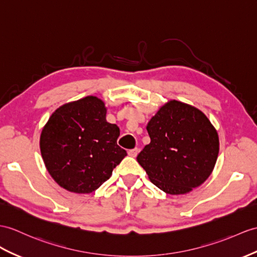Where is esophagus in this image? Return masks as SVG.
Returning <instances> with one entry per match:
<instances>
[{
  "label": "esophagus",
  "instance_id": "1",
  "mask_svg": "<svg viewBox=\"0 0 257 257\" xmlns=\"http://www.w3.org/2000/svg\"><path fill=\"white\" fill-rule=\"evenodd\" d=\"M137 150H139L137 148H134V149H132V150H130V155H131V156H134V157H135V156L137 155Z\"/></svg>",
  "mask_w": 257,
  "mask_h": 257
}]
</instances>
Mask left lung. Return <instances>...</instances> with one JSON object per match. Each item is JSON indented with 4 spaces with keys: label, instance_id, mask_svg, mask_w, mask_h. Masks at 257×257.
I'll return each instance as SVG.
<instances>
[{
    "label": "left lung",
    "instance_id": "left-lung-1",
    "mask_svg": "<svg viewBox=\"0 0 257 257\" xmlns=\"http://www.w3.org/2000/svg\"><path fill=\"white\" fill-rule=\"evenodd\" d=\"M107 110L88 96L62 105L40 136L43 162L56 183L74 193H91L109 180L126 156L117 145L120 128L105 120Z\"/></svg>",
    "mask_w": 257,
    "mask_h": 257
}]
</instances>
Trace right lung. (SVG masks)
I'll return each mask as SVG.
<instances>
[{
	"label": "right lung",
	"instance_id": "1",
	"mask_svg": "<svg viewBox=\"0 0 257 257\" xmlns=\"http://www.w3.org/2000/svg\"><path fill=\"white\" fill-rule=\"evenodd\" d=\"M146 128L150 143L137 161L156 186L178 195L207 180L218 157L219 140L202 111L173 100L160 108Z\"/></svg>",
	"mask_w": 257,
	"mask_h": 257
}]
</instances>
